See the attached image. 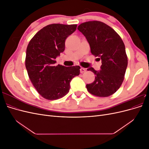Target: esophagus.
<instances>
[{
  "instance_id": "34e87169",
  "label": "esophagus",
  "mask_w": 149,
  "mask_h": 149,
  "mask_svg": "<svg viewBox=\"0 0 149 149\" xmlns=\"http://www.w3.org/2000/svg\"><path fill=\"white\" fill-rule=\"evenodd\" d=\"M80 72H81V73H84V72H86V69L83 68H81L80 69Z\"/></svg>"
}]
</instances>
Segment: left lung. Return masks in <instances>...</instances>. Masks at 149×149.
Returning <instances> with one entry per match:
<instances>
[{
  "label": "left lung",
  "mask_w": 149,
  "mask_h": 149,
  "mask_svg": "<svg viewBox=\"0 0 149 149\" xmlns=\"http://www.w3.org/2000/svg\"><path fill=\"white\" fill-rule=\"evenodd\" d=\"M78 29L86 38L91 53L102 63L100 71L88 69L96 75L94 82L86 84L88 91L99 97L112 95L123 83L127 66L123 41L114 29L100 21L84 22Z\"/></svg>",
  "instance_id": "left-lung-1"
}]
</instances>
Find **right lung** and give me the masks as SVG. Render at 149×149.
<instances>
[{
	"label": "right lung",
	"mask_w": 149,
	"mask_h": 149,
	"mask_svg": "<svg viewBox=\"0 0 149 149\" xmlns=\"http://www.w3.org/2000/svg\"><path fill=\"white\" fill-rule=\"evenodd\" d=\"M77 25L54 24L38 31L30 41L25 66L31 82L45 99L56 100L65 96L71 79L80 73V66H55L56 58L63 52L65 40Z\"/></svg>",
	"instance_id": "obj_1"
}]
</instances>
